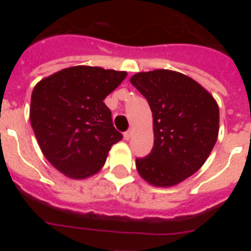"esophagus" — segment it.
<instances>
[{
	"label": "esophagus",
	"mask_w": 251,
	"mask_h": 251,
	"mask_svg": "<svg viewBox=\"0 0 251 251\" xmlns=\"http://www.w3.org/2000/svg\"><path fill=\"white\" fill-rule=\"evenodd\" d=\"M132 137V129H128L127 132H124V139H129Z\"/></svg>",
	"instance_id": "1"
}]
</instances>
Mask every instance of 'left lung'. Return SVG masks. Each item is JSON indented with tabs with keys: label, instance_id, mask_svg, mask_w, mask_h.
I'll list each match as a JSON object with an SVG mask.
<instances>
[{
	"label": "left lung",
	"instance_id": "1",
	"mask_svg": "<svg viewBox=\"0 0 251 251\" xmlns=\"http://www.w3.org/2000/svg\"><path fill=\"white\" fill-rule=\"evenodd\" d=\"M130 83L147 99L154 142L136 159L138 174L157 187H171L200 170L219 134V106L210 93L181 73H137Z\"/></svg>",
	"mask_w": 251,
	"mask_h": 251
}]
</instances>
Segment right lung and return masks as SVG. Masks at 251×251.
Here are the masks:
<instances>
[{"mask_svg": "<svg viewBox=\"0 0 251 251\" xmlns=\"http://www.w3.org/2000/svg\"><path fill=\"white\" fill-rule=\"evenodd\" d=\"M126 76V72L80 65L36 84L31 127L44 156L61 174L75 179L97 174L110 147L123 138L103 100Z\"/></svg>", "mask_w": 251, "mask_h": 251, "instance_id": "obj_1", "label": "right lung"}]
</instances>
